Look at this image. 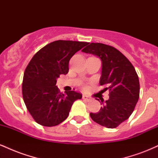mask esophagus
Returning <instances> with one entry per match:
<instances>
[{
	"label": "esophagus",
	"mask_w": 158,
	"mask_h": 158,
	"mask_svg": "<svg viewBox=\"0 0 158 158\" xmlns=\"http://www.w3.org/2000/svg\"><path fill=\"white\" fill-rule=\"evenodd\" d=\"M82 99H84V100L87 101V102H90V101H91V99L89 97H88V96L86 95H83L82 96Z\"/></svg>",
	"instance_id": "esophagus-1"
}]
</instances>
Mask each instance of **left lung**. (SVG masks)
Here are the masks:
<instances>
[{"label":"left lung","mask_w":158,"mask_h":158,"mask_svg":"<svg viewBox=\"0 0 158 158\" xmlns=\"http://www.w3.org/2000/svg\"><path fill=\"white\" fill-rule=\"evenodd\" d=\"M97 56L102 60L99 85L109 90V99L97 113H90L94 122L108 128H117L128 119L138 101L139 82L135 68L120 51L114 47L90 43L81 50ZM99 100V99H98Z\"/></svg>","instance_id":"left-lung-1"}]
</instances>
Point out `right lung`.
I'll return each instance as SVG.
<instances>
[{"label": "right lung", "instance_id": "obj_1", "mask_svg": "<svg viewBox=\"0 0 158 158\" xmlns=\"http://www.w3.org/2000/svg\"><path fill=\"white\" fill-rule=\"evenodd\" d=\"M88 42L58 40L47 44L34 55L25 69L22 95L34 120L44 126L60 124L68 117L74 101L80 93L70 90L60 93L56 79L68 73L72 56Z\"/></svg>", "mask_w": 158, "mask_h": 158}]
</instances>
